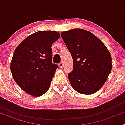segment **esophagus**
I'll use <instances>...</instances> for the list:
<instances>
[{
  "mask_svg": "<svg viewBox=\"0 0 125 125\" xmlns=\"http://www.w3.org/2000/svg\"><path fill=\"white\" fill-rule=\"evenodd\" d=\"M63 66H64V65H63V63H62V62H60V63L59 64V68H61V69H62V68H63Z\"/></svg>",
  "mask_w": 125,
  "mask_h": 125,
  "instance_id": "obj_1",
  "label": "esophagus"
}]
</instances>
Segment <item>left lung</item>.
I'll return each instance as SVG.
<instances>
[{
    "label": "left lung",
    "mask_w": 125,
    "mask_h": 125,
    "mask_svg": "<svg viewBox=\"0 0 125 125\" xmlns=\"http://www.w3.org/2000/svg\"><path fill=\"white\" fill-rule=\"evenodd\" d=\"M70 52L74 68L68 74L74 90L84 94L98 91L112 68L110 52L103 42L86 30L74 29L61 34Z\"/></svg>",
    "instance_id": "1"
}]
</instances>
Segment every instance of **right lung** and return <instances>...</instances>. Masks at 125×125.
Masks as SVG:
<instances>
[{"label": "right lung", "mask_w": 125, "mask_h": 125, "mask_svg": "<svg viewBox=\"0 0 125 125\" xmlns=\"http://www.w3.org/2000/svg\"><path fill=\"white\" fill-rule=\"evenodd\" d=\"M60 37L56 31H39L27 37L15 49L10 70L19 86L32 96L50 87L58 66L52 61L51 46Z\"/></svg>", "instance_id": "1"}]
</instances>
